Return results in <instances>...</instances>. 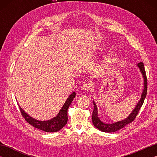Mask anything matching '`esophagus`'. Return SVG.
I'll return each mask as SVG.
<instances>
[{"instance_id":"esophagus-1","label":"esophagus","mask_w":157,"mask_h":157,"mask_svg":"<svg viewBox=\"0 0 157 157\" xmlns=\"http://www.w3.org/2000/svg\"><path fill=\"white\" fill-rule=\"evenodd\" d=\"M82 90H84L88 91L92 88V85L90 84H85L82 86Z\"/></svg>"}]
</instances>
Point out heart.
Wrapping results in <instances>:
<instances>
[{
  "label": "heart",
  "instance_id": "1",
  "mask_svg": "<svg viewBox=\"0 0 157 157\" xmlns=\"http://www.w3.org/2000/svg\"><path fill=\"white\" fill-rule=\"evenodd\" d=\"M114 60H115V56L113 55H110L107 56V57H106L105 61L107 63H111L113 61H114Z\"/></svg>",
  "mask_w": 157,
  "mask_h": 157
}]
</instances>
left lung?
I'll return each instance as SVG.
<instances>
[{
    "label": "left lung",
    "mask_w": 157,
    "mask_h": 157,
    "mask_svg": "<svg viewBox=\"0 0 157 157\" xmlns=\"http://www.w3.org/2000/svg\"><path fill=\"white\" fill-rule=\"evenodd\" d=\"M138 67H139L140 70L142 74L143 78H144V90H143L142 94L141 96V98L140 99L139 102H138L137 105L136 106L135 109L133 110V111L130 113V115L127 117L126 119L122 120L116 123H105L101 121L98 117V111H97V106L96 105V103L93 101V105H94V109H93L92 119V123L96 128L101 130L102 132H104L106 133H111L114 132L118 130L124 128L125 125H127L129 123L134 121L136 117L137 116L138 113L140 111V109L142 107L143 105V102L144 101V99L146 98V94H147V88H148V82H147V78H146V71L144 69V64L142 62L139 63L138 64Z\"/></svg>",
    "instance_id": "obj_1"
}]
</instances>
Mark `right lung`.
Returning a JSON list of instances; mask_svg holds the SVG:
<instances>
[{"instance_id":"right-lung-1","label":"right lung","mask_w":157,"mask_h":157,"mask_svg":"<svg viewBox=\"0 0 157 157\" xmlns=\"http://www.w3.org/2000/svg\"><path fill=\"white\" fill-rule=\"evenodd\" d=\"M75 92H73L71 95H69L64 105L60 110L58 115L55 117L54 118L47 120V121H39V120L32 118L19 106L20 112H21L22 116L25 119V121L31 125L34 126V128L46 132H58L60 129H61L67 123V111L69 106L71 105L73 98L75 97Z\"/></svg>"}]
</instances>
